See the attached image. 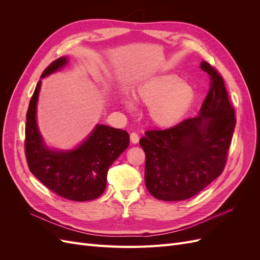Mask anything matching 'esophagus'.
Returning <instances> with one entry per match:
<instances>
[{
  "label": "esophagus",
  "mask_w": 260,
  "mask_h": 260,
  "mask_svg": "<svg viewBox=\"0 0 260 260\" xmlns=\"http://www.w3.org/2000/svg\"><path fill=\"white\" fill-rule=\"evenodd\" d=\"M139 139L140 138L136 132H132L130 135V141H131V143H133V144H137L139 142Z\"/></svg>",
  "instance_id": "34e87169"
}]
</instances>
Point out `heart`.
<instances>
[{
  "label": "heart",
  "instance_id": "obj_1",
  "mask_svg": "<svg viewBox=\"0 0 260 260\" xmlns=\"http://www.w3.org/2000/svg\"><path fill=\"white\" fill-rule=\"evenodd\" d=\"M195 95L191 84L171 74L149 78L136 92L137 101L148 107L149 120L160 128L171 127L182 120L193 106ZM124 105L133 108L130 100H125Z\"/></svg>",
  "mask_w": 260,
  "mask_h": 260
}]
</instances>
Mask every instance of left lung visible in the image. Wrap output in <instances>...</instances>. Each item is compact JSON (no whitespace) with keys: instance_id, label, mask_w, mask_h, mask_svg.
Segmentation results:
<instances>
[{"instance_id":"8db88e82","label":"left lung","mask_w":260,"mask_h":260,"mask_svg":"<svg viewBox=\"0 0 260 260\" xmlns=\"http://www.w3.org/2000/svg\"><path fill=\"white\" fill-rule=\"evenodd\" d=\"M209 91L198 117L174 127L148 130L140 140L145 152V184L154 198L183 201L199 194L224 169L235 113L222 77L207 61Z\"/></svg>"}]
</instances>
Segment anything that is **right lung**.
Wrapping results in <instances>:
<instances>
[{
	"mask_svg": "<svg viewBox=\"0 0 260 260\" xmlns=\"http://www.w3.org/2000/svg\"><path fill=\"white\" fill-rule=\"evenodd\" d=\"M67 64L59 57L45 68L41 78ZM41 80L30 100L26 115L25 153L29 170L61 198L85 202L98 199L106 187L107 171L129 145L127 131L96 124L91 135L72 151H52L46 147L38 129L36 114Z\"/></svg>",
	"mask_w": 260,
	"mask_h": 260,
	"instance_id": "right-lung-1",
	"label": "right lung"
}]
</instances>
